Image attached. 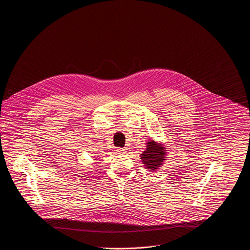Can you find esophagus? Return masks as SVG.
I'll list each match as a JSON object with an SVG mask.
<instances>
[{
    "mask_svg": "<svg viewBox=\"0 0 250 250\" xmlns=\"http://www.w3.org/2000/svg\"><path fill=\"white\" fill-rule=\"evenodd\" d=\"M116 151H117V154H119V155H124L126 153V150L124 148H118Z\"/></svg>",
    "mask_w": 250,
    "mask_h": 250,
    "instance_id": "1",
    "label": "esophagus"
}]
</instances>
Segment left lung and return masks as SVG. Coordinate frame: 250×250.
<instances>
[{
    "instance_id": "obj_1",
    "label": "left lung",
    "mask_w": 250,
    "mask_h": 250,
    "mask_svg": "<svg viewBox=\"0 0 250 250\" xmlns=\"http://www.w3.org/2000/svg\"><path fill=\"white\" fill-rule=\"evenodd\" d=\"M146 144L147 148L143 155H141L142 162L147 169L155 171L166 160V148L161 143H156L155 141H149Z\"/></svg>"
}]
</instances>
